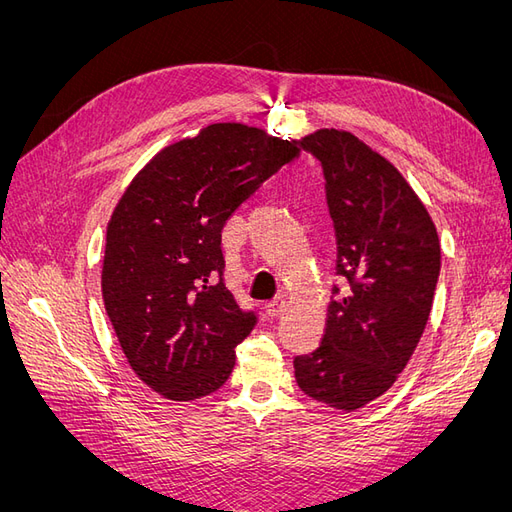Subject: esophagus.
<instances>
[{
    "mask_svg": "<svg viewBox=\"0 0 512 512\" xmlns=\"http://www.w3.org/2000/svg\"><path fill=\"white\" fill-rule=\"evenodd\" d=\"M284 307H286V297H284V294H280V297H275L273 301H269L265 305L269 316H280L284 312Z\"/></svg>",
    "mask_w": 512,
    "mask_h": 512,
    "instance_id": "obj_1",
    "label": "esophagus"
}]
</instances>
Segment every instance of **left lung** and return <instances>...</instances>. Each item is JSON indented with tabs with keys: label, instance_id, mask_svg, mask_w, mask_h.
Wrapping results in <instances>:
<instances>
[{
	"label": "left lung",
	"instance_id": "obj_1",
	"mask_svg": "<svg viewBox=\"0 0 512 512\" xmlns=\"http://www.w3.org/2000/svg\"><path fill=\"white\" fill-rule=\"evenodd\" d=\"M320 162L337 237V275L320 346L294 356L301 391L356 410L391 389L429 320L440 241L399 170L359 138L318 130L299 143Z\"/></svg>",
	"mask_w": 512,
	"mask_h": 512
}]
</instances>
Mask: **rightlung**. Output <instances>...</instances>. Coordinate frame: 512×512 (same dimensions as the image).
Masks as SVG:
<instances>
[{
    "label": "right lung",
    "instance_id": "add662e5",
    "mask_svg": "<svg viewBox=\"0 0 512 512\" xmlns=\"http://www.w3.org/2000/svg\"><path fill=\"white\" fill-rule=\"evenodd\" d=\"M243 123H213L162 149L123 192L106 230L102 297L136 376L168 399L228 380L258 322L226 288L222 228L299 153Z\"/></svg>",
    "mask_w": 512,
    "mask_h": 512
}]
</instances>
